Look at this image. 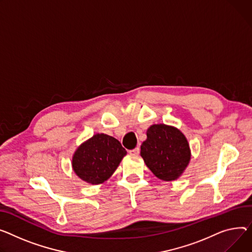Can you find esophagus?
Returning <instances> with one entry per match:
<instances>
[{
  "label": "esophagus",
  "instance_id": "34e87169",
  "mask_svg": "<svg viewBox=\"0 0 252 252\" xmlns=\"http://www.w3.org/2000/svg\"><path fill=\"white\" fill-rule=\"evenodd\" d=\"M128 153H129L130 155H139V153H140V148L137 147V148H135V149L129 150Z\"/></svg>",
  "mask_w": 252,
  "mask_h": 252
}]
</instances>
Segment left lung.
Instances as JSON below:
<instances>
[{
    "label": "left lung",
    "instance_id": "1",
    "mask_svg": "<svg viewBox=\"0 0 252 252\" xmlns=\"http://www.w3.org/2000/svg\"><path fill=\"white\" fill-rule=\"evenodd\" d=\"M141 156L148 168L159 179H177L190 160V150L183 133L166 125H153L147 130Z\"/></svg>",
    "mask_w": 252,
    "mask_h": 252
}]
</instances>
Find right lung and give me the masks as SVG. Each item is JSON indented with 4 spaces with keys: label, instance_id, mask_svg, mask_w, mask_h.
I'll return each mask as SVG.
<instances>
[{
    "label": "right lung",
    "instance_id": "right-lung-1",
    "mask_svg": "<svg viewBox=\"0 0 252 252\" xmlns=\"http://www.w3.org/2000/svg\"><path fill=\"white\" fill-rule=\"evenodd\" d=\"M126 151L113 137L97 133L82 144L73 157V169L84 181L99 184L108 179Z\"/></svg>",
    "mask_w": 252,
    "mask_h": 252
}]
</instances>
